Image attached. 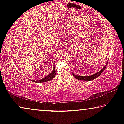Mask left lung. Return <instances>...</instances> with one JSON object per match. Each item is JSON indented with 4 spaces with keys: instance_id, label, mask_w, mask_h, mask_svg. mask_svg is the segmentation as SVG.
Instances as JSON below:
<instances>
[{
    "instance_id": "1",
    "label": "left lung",
    "mask_w": 124,
    "mask_h": 124,
    "mask_svg": "<svg viewBox=\"0 0 124 124\" xmlns=\"http://www.w3.org/2000/svg\"><path fill=\"white\" fill-rule=\"evenodd\" d=\"M109 61V60H108ZM108 61L107 62V63L105 64V66L102 68V70H100L99 72H98L96 73L92 74L91 76H78V75H76V74H74L72 73L74 77L76 78V79H77L78 80H85V81H90V80H92L95 79V78H97V77H98L101 74L103 73V72L104 71V70H105V68H106V66H107Z\"/></svg>"
}]
</instances>
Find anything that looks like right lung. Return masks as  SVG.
I'll use <instances>...</instances> for the list:
<instances>
[{"label":"right lung","mask_w":124,"mask_h":124,"mask_svg":"<svg viewBox=\"0 0 124 124\" xmlns=\"http://www.w3.org/2000/svg\"><path fill=\"white\" fill-rule=\"evenodd\" d=\"M54 69H53L52 71L49 73L47 76L45 77L44 78H43L42 79L39 80H32V81L35 82V83H44V82H46L48 81H50V80H52L53 78H54L55 76H56V70H55V67H54Z\"/></svg>","instance_id":"obj_1"}]
</instances>
